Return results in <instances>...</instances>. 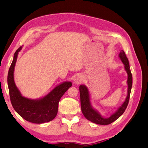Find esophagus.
<instances>
[{
	"instance_id": "obj_1",
	"label": "esophagus",
	"mask_w": 148,
	"mask_h": 148,
	"mask_svg": "<svg viewBox=\"0 0 148 148\" xmlns=\"http://www.w3.org/2000/svg\"><path fill=\"white\" fill-rule=\"evenodd\" d=\"M74 81H75V83L77 84L82 83L84 81V78L82 75H78V76H77V77L75 78Z\"/></svg>"
}]
</instances>
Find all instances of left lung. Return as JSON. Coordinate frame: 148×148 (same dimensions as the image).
<instances>
[{
    "mask_svg": "<svg viewBox=\"0 0 148 148\" xmlns=\"http://www.w3.org/2000/svg\"><path fill=\"white\" fill-rule=\"evenodd\" d=\"M119 57L123 63L125 65V69L127 71L128 74V95L127 97V99L124 102L123 104L122 105V106H120L119 107L117 111L114 114H112L111 116H110L107 119L103 118L97 111H96L95 109H93L92 108L90 103V99H89V94L87 87L85 86L84 85H80L79 86V89L80 93V101H81V107L82 113L83 114L84 117L88 120L95 123L99 125L110 124L111 123H112L114 121L118 119L120 116L123 114L125 109H127V107L128 106L130 100V96L131 89L132 87V75L131 73L130 68L128 59L127 57V56L125 54V52L123 50L120 51Z\"/></svg>",
    "mask_w": 148,
    "mask_h": 148,
    "instance_id": "8db88e82",
    "label": "left lung"
}]
</instances>
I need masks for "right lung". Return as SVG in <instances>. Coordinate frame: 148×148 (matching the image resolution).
Segmentation results:
<instances>
[{
    "label": "right lung",
    "mask_w": 148,
    "mask_h": 148,
    "mask_svg": "<svg viewBox=\"0 0 148 148\" xmlns=\"http://www.w3.org/2000/svg\"><path fill=\"white\" fill-rule=\"evenodd\" d=\"M20 47L15 52L12 63L8 70L7 82L10 99L13 109L22 118L34 123L50 122L57 114L59 102L62 96L71 86V82H65L55 88L48 95L39 100H31L21 95L15 86L13 71Z\"/></svg>",
    "instance_id": "right-lung-1"
}]
</instances>
